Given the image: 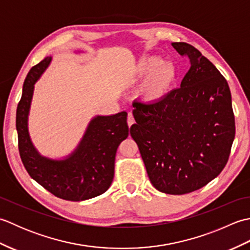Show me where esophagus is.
Masks as SVG:
<instances>
[{
    "label": "esophagus",
    "mask_w": 250,
    "mask_h": 250,
    "mask_svg": "<svg viewBox=\"0 0 250 250\" xmlns=\"http://www.w3.org/2000/svg\"><path fill=\"white\" fill-rule=\"evenodd\" d=\"M134 122H135V120H134L133 115H132V113H129V114H128V125L131 126L132 125L134 124Z\"/></svg>",
    "instance_id": "34e87169"
}]
</instances>
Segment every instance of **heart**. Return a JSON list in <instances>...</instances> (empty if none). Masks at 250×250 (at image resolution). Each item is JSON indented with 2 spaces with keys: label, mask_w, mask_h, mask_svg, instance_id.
<instances>
[{
  "label": "heart",
  "mask_w": 250,
  "mask_h": 250,
  "mask_svg": "<svg viewBox=\"0 0 250 250\" xmlns=\"http://www.w3.org/2000/svg\"><path fill=\"white\" fill-rule=\"evenodd\" d=\"M132 75L134 78L144 77L136 88L137 97L145 103H158L172 90L177 71L171 61H163L157 55H147L134 63Z\"/></svg>",
  "instance_id": "heart-1"
}]
</instances>
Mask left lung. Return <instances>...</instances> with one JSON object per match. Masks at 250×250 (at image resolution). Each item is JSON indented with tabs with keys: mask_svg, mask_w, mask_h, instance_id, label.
Returning <instances> with one entry per match:
<instances>
[{
	"mask_svg": "<svg viewBox=\"0 0 250 250\" xmlns=\"http://www.w3.org/2000/svg\"><path fill=\"white\" fill-rule=\"evenodd\" d=\"M190 68L180 88L158 103H133L130 128L153 187L185 194L216 178L235 136L229 84L217 67L187 43H172Z\"/></svg>",
	"mask_w": 250,
	"mask_h": 250,
	"instance_id": "8db88e82",
	"label": "left lung"
}]
</instances>
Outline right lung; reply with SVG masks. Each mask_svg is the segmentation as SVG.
Returning a JSON list of instances; mask_svg holds the SVG:
<instances>
[{"mask_svg":"<svg viewBox=\"0 0 250 250\" xmlns=\"http://www.w3.org/2000/svg\"><path fill=\"white\" fill-rule=\"evenodd\" d=\"M81 50L75 54H81ZM52 57H46L30 70L22 87L16 114L21 160L36 183L67 201H84L104 193L114 178L115 157L120 143L129 135L126 111L103 116L89 121L86 131L71 153L50 158L36 149L29 133V114L34 84L47 70Z\"/></svg>","mask_w":250,"mask_h":250,"instance_id":"obj_1","label":"right lung"}]
</instances>
